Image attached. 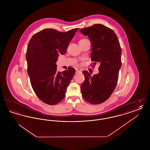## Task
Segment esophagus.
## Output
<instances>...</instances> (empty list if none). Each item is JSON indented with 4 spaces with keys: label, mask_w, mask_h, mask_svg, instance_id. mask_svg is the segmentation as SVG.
I'll list each match as a JSON object with an SVG mask.
<instances>
[{
    "label": "esophagus",
    "mask_w": 150,
    "mask_h": 150,
    "mask_svg": "<svg viewBox=\"0 0 150 150\" xmlns=\"http://www.w3.org/2000/svg\"><path fill=\"white\" fill-rule=\"evenodd\" d=\"M76 72H81V71H80V70H78V69H76Z\"/></svg>",
    "instance_id": "esophagus-1"
}]
</instances>
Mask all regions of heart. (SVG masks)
<instances>
[{
	"instance_id": "obj_1",
	"label": "heart",
	"mask_w": 150,
	"mask_h": 150,
	"mask_svg": "<svg viewBox=\"0 0 150 150\" xmlns=\"http://www.w3.org/2000/svg\"><path fill=\"white\" fill-rule=\"evenodd\" d=\"M81 40H84V39H81Z\"/></svg>"
}]
</instances>
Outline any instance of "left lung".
I'll return each mask as SVG.
<instances>
[{
	"instance_id": "1",
	"label": "left lung",
	"mask_w": 150,
	"mask_h": 150,
	"mask_svg": "<svg viewBox=\"0 0 150 150\" xmlns=\"http://www.w3.org/2000/svg\"><path fill=\"white\" fill-rule=\"evenodd\" d=\"M88 35L92 44L91 60L99 63V73L93 76L83 71L84 81L81 85L84 99L93 105H98L111 96L117 85L121 66V48L114 31L103 25L95 24L80 30Z\"/></svg>"
}]
</instances>
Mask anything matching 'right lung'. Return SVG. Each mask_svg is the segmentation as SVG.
<instances>
[{"label": "right lung", "mask_w": 150, "mask_h": 150, "mask_svg": "<svg viewBox=\"0 0 150 150\" xmlns=\"http://www.w3.org/2000/svg\"><path fill=\"white\" fill-rule=\"evenodd\" d=\"M78 28L67 32L45 29L31 38L26 58L32 88L38 97L46 104L54 105L63 100L67 87L76 70L57 72L56 64L59 54H64Z\"/></svg>", "instance_id": "add662e5"}]
</instances>
